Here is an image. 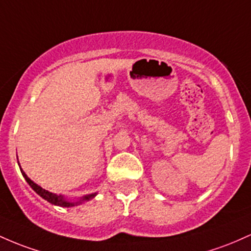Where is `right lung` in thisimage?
<instances>
[{"label": "right lung", "instance_id": "right-lung-1", "mask_svg": "<svg viewBox=\"0 0 251 251\" xmlns=\"http://www.w3.org/2000/svg\"><path fill=\"white\" fill-rule=\"evenodd\" d=\"M20 170H21V168H20ZM21 173H22V176H24V178L26 179V181L28 182V185H29V186L32 187L36 193L39 194V196L42 197V198H44L45 201H47L49 202H50V204L57 205V206L71 207V206H75V205H79V204H81V202L85 201H90V199L94 198V197L96 196V194H89V196L83 197V198H81L80 201H75V202L67 201H65V199L61 196H57V194H54V193H50V192H49V191L44 190V188H41L40 186H38V185H36L35 182H33L32 180L28 178L26 174H25V172L22 171V170H21Z\"/></svg>", "mask_w": 251, "mask_h": 251}]
</instances>
